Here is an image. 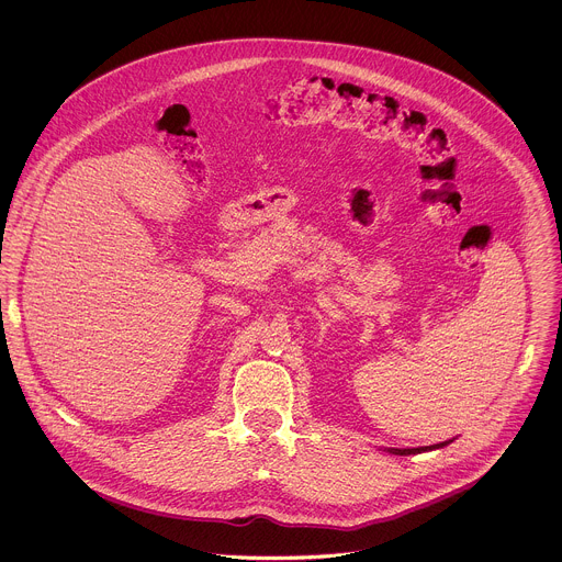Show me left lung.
I'll return each mask as SVG.
<instances>
[{
    "instance_id": "obj_1",
    "label": "left lung",
    "mask_w": 562,
    "mask_h": 562,
    "mask_svg": "<svg viewBox=\"0 0 562 562\" xmlns=\"http://www.w3.org/2000/svg\"><path fill=\"white\" fill-rule=\"evenodd\" d=\"M450 441H452V439H450ZM450 441L435 443V446H422V448H392L390 452H392V454H401V457H406V454H419V452H428V450H439V448L448 446Z\"/></svg>"
}]
</instances>
